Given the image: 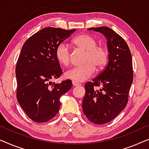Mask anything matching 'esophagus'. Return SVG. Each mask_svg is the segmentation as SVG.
Wrapping results in <instances>:
<instances>
[{
	"instance_id": "obj_1",
	"label": "esophagus",
	"mask_w": 149,
	"mask_h": 149,
	"mask_svg": "<svg viewBox=\"0 0 149 149\" xmlns=\"http://www.w3.org/2000/svg\"><path fill=\"white\" fill-rule=\"evenodd\" d=\"M72 84H73V86H77L80 85V84L77 82V81H72Z\"/></svg>"
}]
</instances>
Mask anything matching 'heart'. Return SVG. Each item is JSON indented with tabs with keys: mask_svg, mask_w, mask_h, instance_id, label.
I'll return each mask as SVG.
<instances>
[{
	"mask_svg": "<svg viewBox=\"0 0 149 149\" xmlns=\"http://www.w3.org/2000/svg\"><path fill=\"white\" fill-rule=\"evenodd\" d=\"M76 47L86 51L85 64L70 69L65 72V78L75 81H84L93 76L95 72V67L101 70L108 61V52L104 47L97 46L96 40L91 36L81 34L73 40ZM56 60L63 65L69 64L70 61V51L68 45L65 42L59 44L55 51Z\"/></svg>",
	"mask_w": 149,
	"mask_h": 149,
	"instance_id": "heart-1",
	"label": "heart"
}]
</instances>
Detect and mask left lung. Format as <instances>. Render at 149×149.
Instances as JSON below:
<instances>
[{
    "instance_id": "left-lung-1",
    "label": "left lung",
    "mask_w": 149,
    "mask_h": 149,
    "mask_svg": "<svg viewBox=\"0 0 149 149\" xmlns=\"http://www.w3.org/2000/svg\"><path fill=\"white\" fill-rule=\"evenodd\" d=\"M107 38L108 63L104 70L85 84L86 94L82 101L84 113L96 124L113 120L127 103L133 81L132 54L125 41L108 27L91 28ZM101 85L99 89L96 87Z\"/></svg>"
}]
</instances>
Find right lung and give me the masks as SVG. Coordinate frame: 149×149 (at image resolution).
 Masks as SVG:
<instances>
[{"mask_svg":"<svg viewBox=\"0 0 149 149\" xmlns=\"http://www.w3.org/2000/svg\"><path fill=\"white\" fill-rule=\"evenodd\" d=\"M61 28H47L26 41L17 63V99L32 120L44 123L51 120L59 110L60 97L71 89L72 81H51L62 74L55 51L57 46L74 33Z\"/></svg>","mask_w":149,"mask_h":149,"instance_id":"1","label":"right lung"}]
</instances>
